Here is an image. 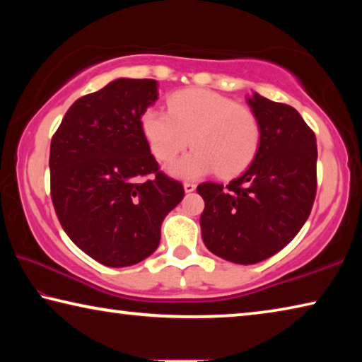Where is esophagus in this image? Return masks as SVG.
<instances>
[{"instance_id": "1", "label": "esophagus", "mask_w": 362, "mask_h": 362, "mask_svg": "<svg viewBox=\"0 0 362 362\" xmlns=\"http://www.w3.org/2000/svg\"><path fill=\"white\" fill-rule=\"evenodd\" d=\"M183 189H185V193H192L196 189V185L192 182H185V183H183Z\"/></svg>"}]
</instances>
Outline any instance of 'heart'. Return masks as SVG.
<instances>
[{
	"mask_svg": "<svg viewBox=\"0 0 362 362\" xmlns=\"http://www.w3.org/2000/svg\"><path fill=\"white\" fill-rule=\"evenodd\" d=\"M140 127L153 155L161 161L175 158L188 144L194 148L170 163L179 179H199L243 173L259 151L260 122L246 105L206 89H185L169 97L168 112L155 107L140 116Z\"/></svg>",
	"mask_w": 362,
	"mask_h": 362,
	"instance_id": "heart-1",
	"label": "heart"
}]
</instances>
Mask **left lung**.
Returning <instances> with one entry per match:
<instances>
[{"mask_svg":"<svg viewBox=\"0 0 362 362\" xmlns=\"http://www.w3.org/2000/svg\"><path fill=\"white\" fill-rule=\"evenodd\" d=\"M247 105L260 122L252 164L223 188L204 182L201 236L222 259L252 265L279 252L308 218L316 196V137L296 108L257 93Z\"/></svg>","mask_w":362,"mask_h":362,"instance_id":"8db88e82","label":"left lung"}]
</instances>
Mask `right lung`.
<instances>
[{"label": "right lung", "mask_w": 362, "mask_h": 362, "mask_svg": "<svg viewBox=\"0 0 362 362\" xmlns=\"http://www.w3.org/2000/svg\"><path fill=\"white\" fill-rule=\"evenodd\" d=\"M156 100L155 79L118 78L73 103L52 137L51 196L60 225L105 267H131L155 252L164 217L183 198L140 127Z\"/></svg>", "instance_id": "add662e5"}]
</instances>
